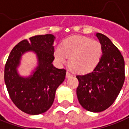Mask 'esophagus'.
<instances>
[{"instance_id": "obj_1", "label": "esophagus", "mask_w": 129, "mask_h": 129, "mask_svg": "<svg viewBox=\"0 0 129 129\" xmlns=\"http://www.w3.org/2000/svg\"><path fill=\"white\" fill-rule=\"evenodd\" d=\"M66 78H70V77H72V75L69 73L68 71L66 72Z\"/></svg>"}]
</instances>
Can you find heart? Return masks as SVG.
<instances>
[{
    "mask_svg": "<svg viewBox=\"0 0 129 129\" xmlns=\"http://www.w3.org/2000/svg\"><path fill=\"white\" fill-rule=\"evenodd\" d=\"M102 48L100 43L88 37L73 36L57 46L54 56L57 62L63 65L68 61L71 68L79 73L92 71L100 61Z\"/></svg>",
    "mask_w": 129,
    "mask_h": 129,
    "instance_id": "b5f03b06",
    "label": "heart"
}]
</instances>
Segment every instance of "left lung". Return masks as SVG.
<instances>
[{
  "mask_svg": "<svg viewBox=\"0 0 129 129\" xmlns=\"http://www.w3.org/2000/svg\"><path fill=\"white\" fill-rule=\"evenodd\" d=\"M102 48V55L92 72L76 76L79 85L76 90L80 105L87 111L100 112L115 101L125 80V63L121 53L110 39L96 33Z\"/></svg>",
  "mask_w": 129,
  "mask_h": 129,
  "instance_id": "left-lung-1",
  "label": "left lung"
}]
</instances>
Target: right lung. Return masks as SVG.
I'll return each mask as SVG.
<instances>
[{"label": "right lung", "instance_id": "1", "mask_svg": "<svg viewBox=\"0 0 129 129\" xmlns=\"http://www.w3.org/2000/svg\"><path fill=\"white\" fill-rule=\"evenodd\" d=\"M55 38L47 34L22 40L13 48L6 62L4 80L10 98L17 108L28 114L46 112L53 104L57 88L64 81L66 71L52 64ZM27 52L36 54L38 65L29 76H22L17 68Z\"/></svg>", "mask_w": 129, "mask_h": 129}]
</instances>
